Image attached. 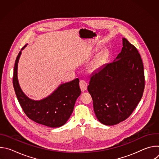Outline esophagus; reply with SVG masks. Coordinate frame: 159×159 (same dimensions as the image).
<instances>
[{
  "label": "esophagus",
  "instance_id": "esophagus-1",
  "mask_svg": "<svg viewBox=\"0 0 159 159\" xmlns=\"http://www.w3.org/2000/svg\"><path fill=\"white\" fill-rule=\"evenodd\" d=\"M79 85H80V89H81L82 91L84 92L85 90L87 89V82L84 80H80Z\"/></svg>",
  "mask_w": 159,
  "mask_h": 159
}]
</instances>
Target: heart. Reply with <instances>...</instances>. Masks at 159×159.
Here are the masks:
<instances>
[{
  "label": "heart",
  "instance_id": "1",
  "mask_svg": "<svg viewBox=\"0 0 159 159\" xmlns=\"http://www.w3.org/2000/svg\"><path fill=\"white\" fill-rule=\"evenodd\" d=\"M97 66H98V64H97V63H94V64H93V65H91L90 66V67H89V70H94V69H96V68H97Z\"/></svg>",
  "mask_w": 159,
  "mask_h": 159
}]
</instances>
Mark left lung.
<instances>
[{"instance_id":"8db88e82","label":"left lung","mask_w":159,"mask_h":159,"mask_svg":"<svg viewBox=\"0 0 159 159\" xmlns=\"http://www.w3.org/2000/svg\"><path fill=\"white\" fill-rule=\"evenodd\" d=\"M116 59L92 75L87 90L98 120L115 125L126 120L140 101L145 88L144 69L137 48L123 38Z\"/></svg>"}]
</instances>
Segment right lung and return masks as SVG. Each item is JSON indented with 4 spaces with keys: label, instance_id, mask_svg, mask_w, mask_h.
<instances>
[{
    "label": "right lung",
    "instance_id": "obj_1",
    "mask_svg": "<svg viewBox=\"0 0 159 159\" xmlns=\"http://www.w3.org/2000/svg\"><path fill=\"white\" fill-rule=\"evenodd\" d=\"M26 44L21 49L23 50ZM21 51L14 65L13 86L18 101L26 116L34 122L52 128L60 127L69 119L77 99L80 95L79 79L61 84L48 97L40 101L28 98L19 86L17 65Z\"/></svg>",
    "mask_w": 159,
    "mask_h": 159
}]
</instances>
